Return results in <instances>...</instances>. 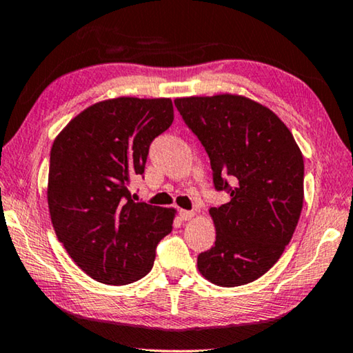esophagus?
Returning a JSON list of instances; mask_svg holds the SVG:
<instances>
[{"mask_svg": "<svg viewBox=\"0 0 353 353\" xmlns=\"http://www.w3.org/2000/svg\"><path fill=\"white\" fill-rule=\"evenodd\" d=\"M180 216H181V219H185V221H188V219H192L194 216H196V212H192V210H181L180 212Z\"/></svg>", "mask_w": 353, "mask_h": 353, "instance_id": "esophagus-1", "label": "esophagus"}]
</instances>
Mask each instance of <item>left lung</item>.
<instances>
[{
    "label": "left lung",
    "instance_id": "1",
    "mask_svg": "<svg viewBox=\"0 0 353 353\" xmlns=\"http://www.w3.org/2000/svg\"><path fill=\"white\" fill-rule=\"evenodd\" d=\"M183 121L205 148L216 191L231 201L212 207L214 245L197 268L218 287L264 275L290 243L304 202L303 152L279 116L242 95L175 100Z\"/></svg>",
    "mask_w": 353,
    "mask_h": 353
}]
</instances>
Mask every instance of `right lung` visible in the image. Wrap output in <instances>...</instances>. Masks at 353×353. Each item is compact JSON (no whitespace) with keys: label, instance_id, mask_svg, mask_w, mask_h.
I'll return each instance as SVG.
<instances>
[{"label":"right lung","instance_id":"right-lung-1","mask_svg":"<svg viewBox=\"0 0 353 353\" xmlns=\"http://www.w3.org/2000/svg\"><path fill=\"white\" fill-rule=\"evenodd\" d=\"M173 122L170 99L119 97L85 108L50 150L48 203L71 259L97 282L127 285L150 272L175 210L135 202L151 141Z\"/></svg>","mask_w":353,"mask_h":353}]
</instances>
